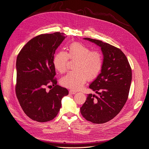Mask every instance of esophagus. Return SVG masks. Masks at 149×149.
Wrapping results in <instances>:
<instances>
[{
    "mask_svg": "<svg viewBox=\"0 0 149 149\" xmlns=\"http://www.w3.org/2000/svg\"><path fill=\"white\" fill-rule=\"evenodd\" d=\"M76 93H77V91H75V90H69V93H70V94L74 95V94H75Z\"/></svg>",
    "mask_w": 149,
    "mask_h": 149,
    "instance_id": "esophagus-1",
    "label": "esophagus"
}]
</instances>
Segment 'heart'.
Listing matches in <instances>:
<instances>
[{
  "instance_id": "1",
  "label": "heart",
  "mask_w": 149,
  "mask_h": 149,
  "mask_svg": "<svg viewBox=\"0 0 149 149\" xmlns=\"http://www.w3.org/2000/svg\"><path fill=\"white\" fill-rule=\"evenodd\" d=\"M75 60L74 71L69 72L61 80V84L65 87L79 89L82 87L87 79H93L100 72L103 66V57L100 52L91 51L86 45L74 42L68 47L67 53L59 51L54 55L53 65L61 74L66 71L68 59Z\"/></svg>"
}]
</instances>
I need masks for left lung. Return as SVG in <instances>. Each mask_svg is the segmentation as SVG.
I'll list each match as a JSON object with an SVG mask.
<instances>
[{
    "instance_id": "8db88e82",
    "label": "left lung",
    "mask_w": 149,
    "mask_h": 149,
    "mask_svg": "<svg viewBox=\"0 0 149 149\" xmlns=\"http://www.w3.org/2000/svg\"><path fill=\"white\" fill-rule=\"evenodd\" d=\"M101 47L103 62L101 73L89 88L98 94H88L80 108L87 121L95 124L107 123L121 111L128 98L132 70L122 51L102 41L85 38Z\"/></svg>"
}]
</instances>
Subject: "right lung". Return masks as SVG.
I'll list each match as a JSON object with an SVG mask.
<instances>
[{
  "instance_id": "right-lung-1",
  "label": "right lung",
  "mask_w": 149,
  "mask_h": 149,
  "mask_svg": "<svg viewBox=\"0 0 149 149\" xmlns=\"http://www.w3.org/2000/svg\"><path fill=\"white\" fill-rule=\"evenodd\" d=\"M67 36L64 33L37 36L24 46L16 62L17 97L23 111L31 119L46 122L53 119L61 107L62 98L69 94L57 85L53 58ZM54 87L45 90L49 85Z\"/></svg>"
}]
</instances>
